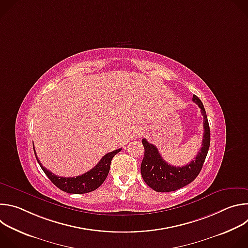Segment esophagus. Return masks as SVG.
<instances>
[{"mask_svg":"<svg viewBox=\"0 0 248 248\" xmlns=\"http://www.w3.org/2000/svg\"><path fill=\"white\" fill-rule=\"evenodd\" d=\"M141 134H142V130H141V129H138L136 132H134V137H138V136H140Z\"/></svg>","mask_w":248,"mask_h":248,"instance_id":"esophagus-1","label":"esophagus"}]
</instances>
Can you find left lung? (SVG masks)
Wrapping results in <instances>:
<instances>
[{
	"instance_id": "obj_1",
	"label": "left lung",
	"mask_w": 248,
	"mask_h": 248,
	"mask_svg": "<svg viewBox=\"0 0 248 248\" xmlns=\"http://www.w3.org/2000/svg\"><path fill=\"white\" fill-rule=\"evenodd\" d=\"M192 101L201 109L204 133L202 147L195 159L189 164L184 167L169 165L162 158L155 145L149 143L145 138L142 139L144 157L140 167L141 175L147 186L155 191L170 192L178 190L193 182L202 169L210 146V127L202 102L196 95H193Z\"/></svg>"
}]
</instances>
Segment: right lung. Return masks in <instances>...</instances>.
<instances>
[{
  "label": "right lung",
  "instance_id": "obj_1",
  "mask_svg": "<svg viewBox=\"0 0 248 248\" xmlns=\"http://www.w3.org/2000/svg\"><path fill=\"white\" fill-rule=\"evenodd\" d=\"M121 150L122 148L112 151L110 153H107L93 169H91L90 170L86 171L81 175L74 176V178H62V176L54 174L53 172H51L49 170H47L42 166V164L40 163L39 159L36 156V152H35V150H34V153H35V156H36L37 162L39 163L41 169L50 179V181L57 187H59L61 190L67 193L82 194V193H87L97 189L105 182L110 170L112 159Z\"/></svg>",
  "mask_w": 248,
  "mask_h": 248
}]
</instances>
